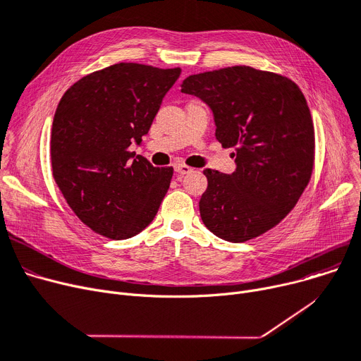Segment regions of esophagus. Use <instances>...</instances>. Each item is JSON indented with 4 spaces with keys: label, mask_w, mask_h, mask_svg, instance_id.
<instances>
[{
    "label": "esophagus",
    "mask_w": 361,
    "mask_h": 361,
    "mask_svg": "<svg viewBox=\"0 0 361 361\" xmlns=\"http://www.w3.org/2000/svg\"><path fill=\"white\" fill-rule=\"evenodd\" d=\"M174 169H176V173H177L178 176H185V174L192 173V171H193V168L187 166V165H184V164H178V165H176V166H174Z\"/></svg>",
    "instance_id": "esophagus-1"
}]
</instances>
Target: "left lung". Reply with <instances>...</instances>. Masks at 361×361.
I'll use <instances>...</instances> for the list:
<instances>
[{"label": "left lung", "instance_id": "left-lung-1", "mask_svg": "<svg viewBox=\"0 0 361 361\" xmlns=\"http://www.w3.org/2000/svg\"><path fill=\"white\" fill-rule=\"evenodd\" d=\"M181 92L214 114L215 136L234 147L233 174L206 168L199 202L206 228L243 243L274 228L307 187L314 161V128L306 98L283 75L247 66L188 75Z\"/></svg>", "mask_w": 361, "mask_h": 361}]
</instances>
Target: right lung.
Masks as SVG:
<instances>
[{
    "instance_id": "1",
    "label": "right lung",
    "mask_w": 361,
    "mask_h": 361,
    "mask_svg": "<svg viewBox=\"0 0 361 361\" xmlns=\"http://www.w3.org/2000/svg\"><path fill=\"white\" fill-rule=\"evenodd\" d=\"M181 68L120 63L75 82L56 106L52 176L90 230L126 240L154 221L173 166L157 168L130 152L140 145Z\"/></svg>"
}]
</instances>
